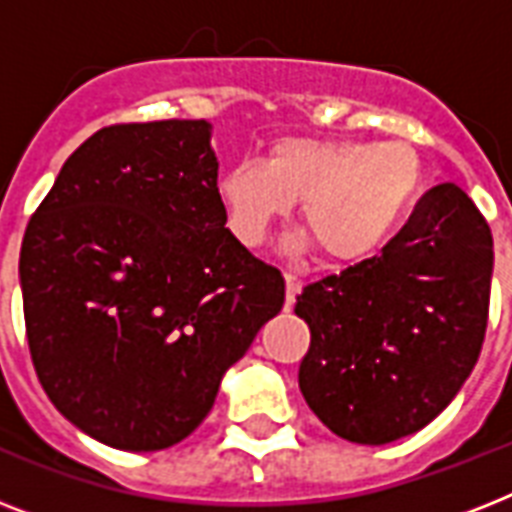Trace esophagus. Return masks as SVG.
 I'll return each mask as SVG.
<instances>
[{"instance_id":"obj_1","label":"esophagus","mask_w":512,"mask_h":512,"mask_svg":"<svg viewBox=\"0 0 512 512\" xmlns=\"http://www.w3.org/2000/svg\"><path fill=\"white\" fill-rule=\"evenodd\" d=\"M284 281H287V305H292L295 297L300 295V289H303V281L297 279L295 273H284Z\"/></svg>"}]
</instances>
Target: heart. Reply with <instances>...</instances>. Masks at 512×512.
Wrapping results in <instances>:
<instances>
[{
	"instance_id": "heart-1",
	"label": "heart",
	"mask_w": 512,
	"mask_h": 512,
	"mask_svg": "<svg viewBox=\"0 0 512 512\" xmlns=\"http://www.w3.org/2000/svg\"><path fill=\"white\" fill-rule=\"evenodd\" d=\"M422 159L404 140L281 138L268 159H239L217 177L225 223L244 247L300 202V220L332 263L374 255L404 225L422 191Z\"/></svg>"
}]
</instances>
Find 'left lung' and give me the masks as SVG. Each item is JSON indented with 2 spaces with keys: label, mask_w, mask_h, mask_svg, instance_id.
Instances as JSON below:
<instances>
[{
  "label": "left lung",
  "mask_w": 512,
  "mask_h": 512,
  "mask_svg": "<svg viewBox=\"0 0 512 512\" xmlns=\"http://www.w3.org/2000/svg\"><path fill=\"white\" fill-rule=\"evenodd\" d=\"M492 231L454 183L428 191L380 257L313 281L300 390L345 441L382 446L433 422L473 372L492 289Z\"/></svg>",
  "instance_id": "obj_1"
}]
</instances>
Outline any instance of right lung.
<instances>
[{
	"label": "right lung",
	"instance_id": "1",
	"mask_svg": "<svg viewBox=\"0 0 512 512\" xmlns=\"http://www.w3.org/2000/svg\"><path fill=\"white\" fill-rule=\"evenodd\" d=\"M212 124H116L68 156L20 247L44 393L100 444L159 452L284 305V276L225 228Z\"/></svg>",
	"mask_w": 512,
	"mask_h": 512
}]
</instances>
